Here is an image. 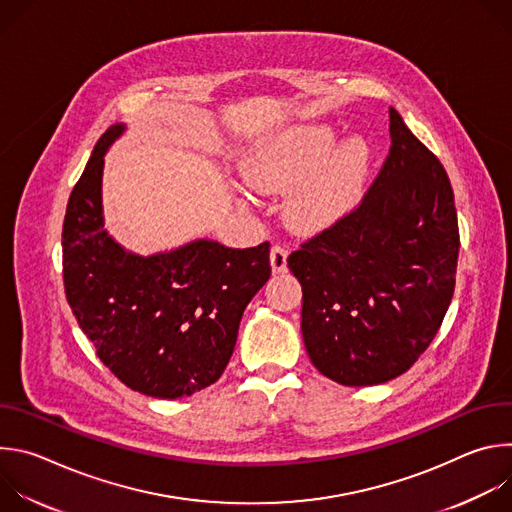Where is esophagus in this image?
<instances>
[{
	"mask_svg": "<svg viewBox=\"0 0 512 512\" xmlns=\"http://www.w3.org/2000/svg\"><path fill=\"white\" fill-rule=\"evenodd\" d=\"M269 261H271V269L273 273H283L287 271V251L279 245H275L269 253Z\"/></svg>",
	"mask_w": 512,
	"mask_h": 512,
	"instance_id": "obj_1",
	"label": "esophagus"
}]
</instances>
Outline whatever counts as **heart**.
I'll use <instances>...</instances> for the list:
<instances>
[{"instance_id": "b5f03b06", "label": "heart", "mask_w": 512, "mask_h": 512, "mask_svg": "<svg viewBox=\"0 0 512 512\" xmlns=\"http://www.w3.org/2000/svg\"><path fill=\"white\" fill-rule=\"evenodd\" d=\"M334 141L328 125L287 129L249 150L239 174L259 194L287 192L283 214L291 229L320 233L354 208L373 164L367 137L350 135L332 148Z\"/></svg>"}]
</instances>
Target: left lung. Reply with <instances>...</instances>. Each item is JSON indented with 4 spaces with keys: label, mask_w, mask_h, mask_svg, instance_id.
<instances>
[{
    "label": "left lung",
    "mask_w": 512,
    "mask_h": 512,
    "mask_svg": "<svg viewBox=\"0 0 512 512\" xmlns=\"http://www.w3.org/2000/svg\"><path fill=\"white\" fill-rule=\"evenodd\" d=\"M391 150L356 210L287 259L314 367L346 387L403 375L450 308L460 251L450 178L389 109Z\"/></svg>",
    "instance_id": "1"
}]
</instances>
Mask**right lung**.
Segmentation results:
<instances>
[{"label":"right lung","mask_w":512,"mask_h":512,"mask_svg":"<svg viewBox=\"0 0 512 512\" xmlns=\"http://www.w3.org/2000/svg\"><path fill=\"white\" fill-rule=\"evenodd\" d=\"M111 125L72 190L62 227L66 300L105 367L156 399L188 397L223 375L247 304L271 275L269 243L231 249L196 239L135 255L103 218L105 154L123 135Z\"/></svg>","instance_id":"obj_1"}]
</instances>
